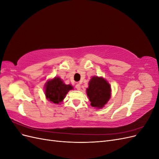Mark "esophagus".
<instances>
[{
    "label": "esophagus",
    "mask_w": 159,
    "mask_h": 159,
    "mask_svg": "<svg viewBox=\"0 0 159 159\" xmlns=\"http://www.w3.org/2000/svg\"><path fill=\"white\" fill-rule=\"evenodd\" d=\"M75 88L78 89V90H80V89H81V85H80V84H76L75 85Z\"/></svg>",
    "instance_id": "1"
}]
</instances>
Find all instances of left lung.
Listing matches in <instances>:
<instances>
[{"instance_id": "left-lung-1", "label": "left lung", "mask_w": 159, "mask_h": 159, "mask_svg": "<svg viewBox=\"0 0 159 159\" xmlns=\"http://www.w3.org/2000/svg\"><path fill=\"white\" fill-rule=\"evenodd\" d=\"M86 93L91 105L102 109L107 103L111 95V88L108 81L103 77L93 76L89 81Z\"/></svg>"}]
</instances>
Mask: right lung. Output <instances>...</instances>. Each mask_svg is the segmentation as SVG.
I'll return each mask as SVG.
<instances>
[{"mask_svg":"<svg viewBox=\"0 0 159 159\" xmlns=\"http://www.w3.org/2000/svg\"><path fill=\"white\" fill-rule=\"evenodd\" d=\"M71 85H66L59 77H54L46 81L44 93L47 100L52 103H61L70 90L73 89Z\"/></svg>","mask_w":159,"mask_h":159,"instance_id":"add662e5","label":"right lung"}]
</instances>
